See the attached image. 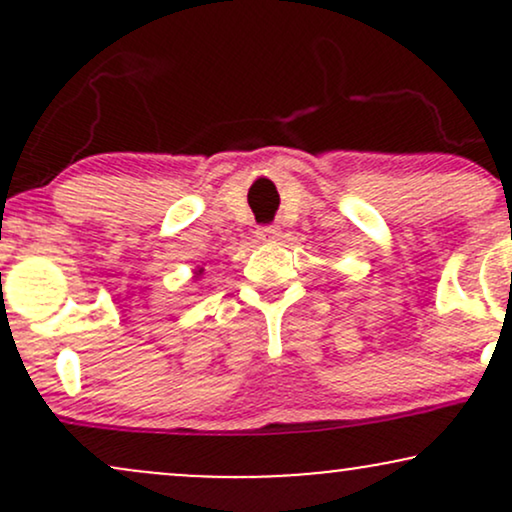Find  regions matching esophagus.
I'll list each match as a JSON object with an SVG mask.
<instances>
[{"instance_id":"1","label":"esophagus","mask_w":512,"mask_h":512,"mask_svg":"<svg viewBox=\"0 0 512 512\" xmlns=\"http://www.w3.org/2000/svg\"><path fill=\"white\" fill-rule=\"evenodd\" d=\"M257 238L264 240V243H272V240L279 238V228H276V226H260V228H257Z\"/></svg>"}]
</instances>
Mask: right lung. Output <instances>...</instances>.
<instances>
[{"mask_svg":"<svg viewBox=\"0 0 512 512\" xmlns=\"http://www.w3.org/2000/svg\"><path fill=\"white\" fill-rule=\"evenodd\" d=\"M199 272H202V269H199Z\"/></svg>","mask_w":512,"mask_h":512,"instance_id":"obj_1","label":"right lung"}]
</instances>
